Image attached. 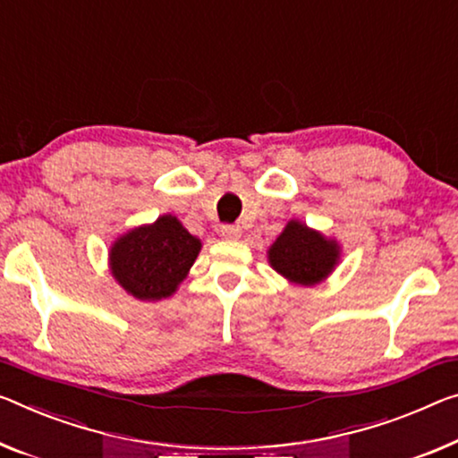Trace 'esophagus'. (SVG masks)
I'll return each instance as SVG.
<instances>
[{
    "instance_id": "obj_1",
    "label": "esophagus",
    "mask_w": 458,
    "mask_h": 458,
    "mask_svg": "<svg viewBox=\"0 0 458 458\" xmlns=\"http://www.w3.org/2000/svg\"><path fill=\"white\" fill-rule=\"evenodd\" d=\"M221 235L225 239H239V235H242V227H239V225H223Z\"/></svg>"
}]
</instances>
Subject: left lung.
Wrapping results in <instances>:
<instances>
[{
    "label": "left lung",
    "mask_w": 458,
    "mask_h": 458,
    "mask_svg": "<svg viewBox=\"0 0 458 458\" xmlns=\"http://www.w3.org/2000/svg\"><path fill=\"white\" fill-rule=\"evenodd\" d=\"M272 268L297 284L311 286L334 270L340 256L335 242H329L305 225L291 221L268 251Z\"/></svg>",
    "instance_id": "8db88e82"
}]
</instances>
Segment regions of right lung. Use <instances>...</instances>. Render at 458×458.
<instances>
[{"label": "right lung", "instance_id": "right-lung-1", "mask_svg": "<svg viewBox=\"0 0 458 458\" xmlns=\"http://www.w3.org/2000/svg\"><path fill=\"white\" fill-rule=\"evenodd\" d=\"M200 251V242L172 215L118 239L110 251L114 278L140 301L170 297Z\"/></svg>", "mask_w": 458, "mask_h": 458}]
</instances>
